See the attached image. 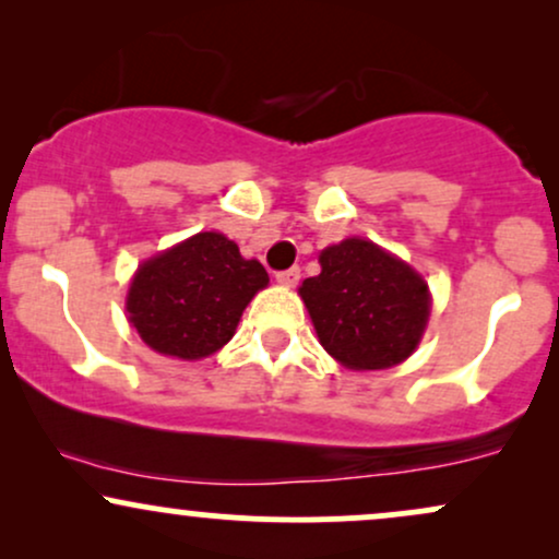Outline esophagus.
I'll list each match as a JSON object with an SVG mask.
<instances>
[{
  "label": "esophagus",
  "mask_w": 559,
  "mask_h": 559,
  "mask_svg": "<svg viewBox=\"0 0 559 559\" xmlns=\"http://www.w3.org/2000/svg\"><path fill=\"white\" fill-rule=\"evenodd\" d=\"M299 267H288V271H281L275 275V281H278L281 286H297L299 284Z\"/></svg>",
  "instance_id": "obj_1"
}]
</instances>
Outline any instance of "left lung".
Listing matches in <instances>:
<instances>
[{
	"label": "left lung",
	"mask_w": 559,
	"mask_h": 559,
	"mask_svg": "<svg viewBox=\"0 0 559 559\" xmlns=\"http://www.w3.org/2000/svg\"><path fill=\"white\" fill-rule=\"evenodd\" d=\"M320 344L352 370L407 360L431 316L428 284L407 262L365 239L320 252V275L299 286Z\"/></svg>",
	"instance_id": "left-lung-1"
}]
</instances>
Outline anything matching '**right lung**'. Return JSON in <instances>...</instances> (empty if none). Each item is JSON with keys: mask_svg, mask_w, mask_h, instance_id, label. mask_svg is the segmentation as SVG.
<instances>
[{"mask_svg": "<svg viewBox=\"0 0 559 559\" xmlns=\"http://www.w3.org/2000/svg\"><path fill=\"white\" fill-rule=\"evenodd\" d=\"M267 273L243 260L217 230L191 236L141 262L128 288V320L146 346L178 360H202L236 333Z\"/></svg>", "mask_w": 559, "mask_h": 559, "instance_id": "right-lung-1", "label": "right lung"}]
</instances>
